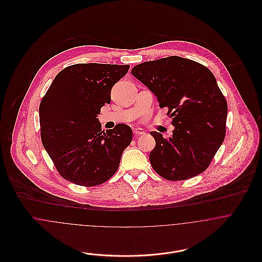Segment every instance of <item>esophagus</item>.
<instances>
[{"label": "esophagus", "mask_w": 262, "mask_h": 262, "mask_svg": "<svg viewBox=\"0 0 262 262\" xmlns=\"http://www.w3.org/2000/svg\"><path fill=\"white\" fill-rule=\"evenodd\" d=\"M134 134L135 135H144L145 134V131L143 129H140V128H137V129H134Z\"/></svg>", "instance_id": "34e87169"}]
</instances>
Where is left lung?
<instances>
[{
	"label": "left lung",
	"mask_w": 262,
	"mask_h": 262,
	"mask_svg": "<svg viewBox=\"0 0 262 262\" xmlns=\"http://www.w3.org/2000/svg\"><path fill=\"white\" fill-rule=\"evenodd\" d=\"M131 74L157 97L172 118V136L151 132L153 169L168 181H185L205 171L223 143L227 101L205 66L180 56L146 61Z\"/></svg>",
	"instance_id": "1"
}]
</instances>
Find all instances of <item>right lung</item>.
<instances>
[{
	"mask_svg": "<svg viewBox=\"0 0 262 262\" xmlns=\"http://www.w3.org/2000/svg\"><path fill=\"white\" fill-rule=\"evenodd\" d=\"M130 66L77 63L55 76L39 106L41 141L58 173L67 181L95 187L117 171L132 129L117 124L102 130L97 118L111 102L113 85Z\"/></svg>",
	"mask_w": 262,
	"mask_h": 262,
	"instance_id": "obj_1",
	"label": "right lung"
}]
</instances>
